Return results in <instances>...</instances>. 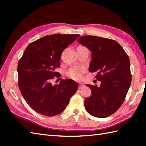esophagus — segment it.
<instances>
[{
	"instance_id": "34e87169",
	"label": "esophagus",
	"mask_w": 146,
	"mask_h": 146,
	"mask_svg": "<svg viewBox=\"0 0 146 146\" xmlns=\"http://www.w3.org/2000/svg\"><path fill=\"white\" fill-rule=\"evenodd\" d=\"M83 86H84V85H83L80 84L79 86H78V88H79V89H82V88L83 87Z\"/></svg>"
}]
</instances>
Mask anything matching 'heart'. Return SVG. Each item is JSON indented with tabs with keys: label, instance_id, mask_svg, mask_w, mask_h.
<instances>
[{
	"label": "heart",
	"instance_id": "heart-1",
	"mask_svg": "<svg viewBox=\"0 0 146 146\" xmlns=\"http://www.w3.org/2000/svg\"><path fill=\"white\" fill-rule=\"evenodd\" d=\"M84 71V68H72L68 71L66 75L71 79L80 81L82 79V75Z\"/></svg>",
	"mask_w": 146,
	"mask_h": 146
}]
</instances>
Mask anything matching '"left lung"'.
Segmentation results:
<instances>
[{
	"label": "left lung",
	"mask_w": 146,
	"mask_h": 146,
	"mask_svg": "<svg viewBox=\"0 0 146 146\" xmlns=\"http://www.w3.org/2000/svg\"><path fill=\"white\" fill-rule=\"evenodd\" d=\"M77 41L92 51L89 71L97 73L95 78L101 82L100 86L86 85L92 94L85 100V109L94 117H107L123 103L131 85L129 58L113 39L84 36Z\"/></svg>",
	"instance_id": "obj_1"
}]
</instances>
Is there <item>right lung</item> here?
I'll return each mask as SVG.
<instances>
[{"label": "right lung", "mask_w": 146, "mask_h": 146, "mask_svg": "<svg viewBox=\"0 0 146 146\" xmlns=\"http://www.w3.org/2000/svg\"><path fill=\"white\" fill-rule=\"evenodd\" d=\"M79 35L54 34L45 36L27 46L17 65L18 86L29 106L36 112L51 117L61 113L78 90L73 80H63L51 84L61 75V53Z\"/></svg>", "instance_id": "add662e5"}]
</instances>
